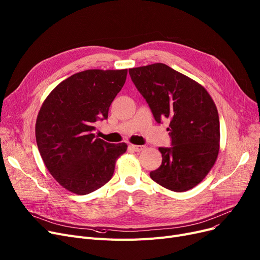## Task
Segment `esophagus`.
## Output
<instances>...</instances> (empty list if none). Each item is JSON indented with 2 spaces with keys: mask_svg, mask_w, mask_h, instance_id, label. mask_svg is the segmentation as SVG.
Masks as SVG:
<instances>
[{
  "mask_svg": "<svg viewBox=\"0 0 260 260\" xmlns=\"http://www.w3.org/2000/svg\"><path fill=\"white\" fill-rule=\"evenodd\" d=\"M129 149L135 151V152H141L144 149V146L143 145H136V144H129Z\"/></svg>",
  "mask_w": 260,
  "mask_h": 260,
  "instance_id": "esophagus-1",
  "label": "esophagus"
}]
</instances>
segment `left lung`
<instances>
[{"instance_id": "left-lung-1", "label": "left lung", "mask_w": 260, "mask_h": 260, "mask_svg": "<svg viewBox=\"0 0 260 260\" xmlns=\"http://www.w3.org/2000/svg\"><path fill=\"white\" fill-rule=\"evenodd\" d=\"M157 123L168 119L170 148H159L160 167L150 173L160 186L183 192L200 184L217 160L220 121L206 89L165 63L128 70Z\"/></svg>"}]
</instances>
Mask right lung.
<instances>
[{"instance_id":"obj_1","label":"right lung","mask_w":260,"mask_h":260,"mask_svg":"<svg viewBox=\"0 0 260 260\" xmlns=\"http://www.w3.org/2000/svg\"><path fill=\"white\" fill-rule=\"evenodd\" d=\"M127 70H86L56 86L36 121L38 150L49 172L67 190L84 196L109 182L126 143H108L94 136L95 122L126 81Z\"/></svg>"}]
</instances>
